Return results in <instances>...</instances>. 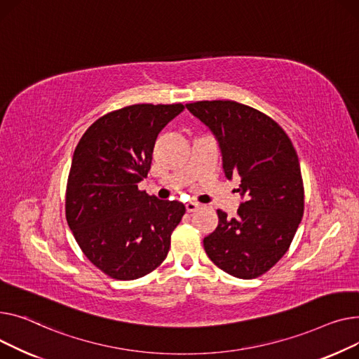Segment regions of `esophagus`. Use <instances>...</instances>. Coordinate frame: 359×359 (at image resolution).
<instances>
[{
    "label": "esophagus",
    "instance_id": "1",
    "mask_svg": "<svg viewBox=\"0 0 359 359\" xmlns=\"http://www.w3.org/2000/svg\"><path fill=\"white\" fill-rule=\"evenodd\" d=\"M198 203H194V201H188L187 204H185V210L188 213H193V212H196V210H198Z\"/></svg>",
    "mask_w": 359,
    "mask_h": 359
}]
</instances>
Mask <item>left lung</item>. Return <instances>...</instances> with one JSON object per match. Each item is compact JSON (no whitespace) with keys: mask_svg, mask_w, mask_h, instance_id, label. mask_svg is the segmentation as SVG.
<instances>
[{"mask_svg":"<svg viewBox=\"0 0 359 359\" xmlns=\"http://www.w3.org/2000/svg\"><path fill=\"white\" fill-rule=\"evenodd\" d=\"M185 107L216 136L224 175L241 177L236 191L245 198L236 217L217 210L205 254L230 276L257 278L284 257L304 213L297 152L277 121L249 105L215 100Z\"/></svg>","mask_w":359,"mask_h":359,"instance_id":"8db88e82","label":"left lung"}]
</instances>
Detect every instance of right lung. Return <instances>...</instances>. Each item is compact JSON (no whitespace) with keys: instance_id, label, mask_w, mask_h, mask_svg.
<instances>
[{"instance_id":"1","label":"right lung","mask_w":359,"mask_h":359,"mask_svg":"<svg viewBox=\"0 0 359 359\" xmlns=\"http://www.w3.org/2000/svg\"><path fill=\"white\" fill-rule=\"evenodd\" d=\"M182 104H135L94 121L78 142L65 212L79 248L109 277L130 281L156 269L185 207L137 184L151 170L159 132Z\"/></svg>"}]
</instances>
